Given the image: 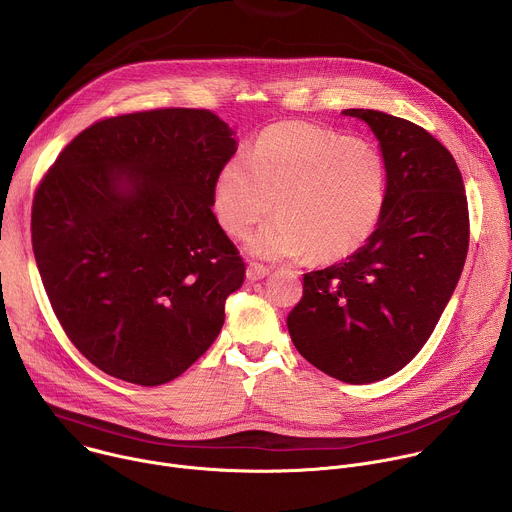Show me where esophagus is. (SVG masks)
I'll return each mask as SVG.
<instances>
[{"instance_id": "34e87169", "label": "esophagus", "mask_w": 512, "mask_h": 512, "mask_svg": "<svg viewBox=\"0 0 512 512\" xmlns=\"http://www.w3.org/2000/svg\"><path fill=\"white\" fill-rule=\"evenodd\" d=\"M267 275H269V269H267L265 265H261V263H251V265L247 267V279H251V281L263 279V277H267Z\"/></svg>"}]
</instances>
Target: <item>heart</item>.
Listing matches in <instances>:
<instances>
[{
    "label": "heart",
    "mask_w": 512,
    "mask_h": 512,
    "mask_svg": "<svg viewBox=\"0 0 512 512\" xmlns=\"http://www.w3.org/2000/svg\"><path fill=\"white\" fill-rule=\"evenodd\" d=\"M387 202V164L373 143L312 123H279L216 176L218 223L243 237L273 206L277 218L247 243L263 259L338 261L375 233Z\"/></svg>",
    "instance_id": "b5f03b06"
}]
</instances>
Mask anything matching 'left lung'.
I'll list each match as a JSON object with an SVG mask.
<instances>
[{"instance_id":"1","label":"left lung","mask_w":512,"mask_h":512,"mask_svg":"<svg viewBox=\"0 0 512 512\" xmlns=\"http://www.w3.org/2000/svg\"><path fill=\"white\" fill-rule=\"evenodd\" d=\"M344 115L381 141L385 210L346 261L304 275L287 330L316 369L362 385L401 371L431 336L464 269L470 216L458 164L431 133L373 109Z\"/></svg>"}]
</instances>
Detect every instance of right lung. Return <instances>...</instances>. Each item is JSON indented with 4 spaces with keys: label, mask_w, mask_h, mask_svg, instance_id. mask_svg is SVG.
Returning a JSON list of instances; mask_svg holds the SVG:
<instances>
[{
    "label": "right lung",
    "mask_w": 512,
    "mask_h": 512,
    "mask_svg": "<svg viewBox=\"0 0 512 512\" xmlns=\"http://www.w3.org/2000/svg\"><path fill=\"white\" fill-rule=\"evenodd\" d=\"M237 141L208 109L95 121L58 154L32 202V249L68 340L103 373L164 385L225 324L245 263L212 196Z\"/></svg>",
    "instance_id": "right-lung-1"
}]
</instances>
